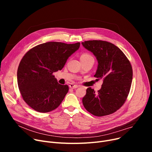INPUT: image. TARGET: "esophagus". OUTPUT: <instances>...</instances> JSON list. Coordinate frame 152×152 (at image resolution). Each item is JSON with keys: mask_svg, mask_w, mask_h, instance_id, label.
Masks as SVG:
<instances>
[{"mask_svg": "<svg viewBox=\"0 0 152 152\" xmlns=\"http://www.w3.org/2000/svg\"><path fill=\"white\" fill-rule=\"evenodd\" d=\"M69 86L70 88H71V89H76L79 87V86L74 84H70Z\"/></svg>", "mask_w": 152, "mask_h": 152, "instance_id": "esophagus-1", "label": "esophagus"}]
</instances>
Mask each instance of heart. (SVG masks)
<instances>
[{"label": "heart", "mask_w": 152, "mask_h": 152, "mask_svg": "<svg viewBox=\"0 0 152 152\" xmlns=\"http://www.w3.org/2000/svg\"><path fill=\"white\" fill-rule=\"evenodd\" d=\"M93 57H92V56L88 53H84L83 54L81 57H80V59L81 60H87V59H89V58H92Z\"/></svg>", "instance_id": "b5f03b06"}]
</instances>
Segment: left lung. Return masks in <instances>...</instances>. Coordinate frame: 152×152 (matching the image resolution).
Returning <instances> with one entry per match:
<instances>
[{
	"label": "left lung",
	"mask_w": 152,
	"mask_h": 152,
	"mask_svg": "<svg viewBox=\"0 0 152 152\" xmlns=\"http://www.w3.org/2000/svg\"><path fill=\"white\" fill-rule=\"evenodd\" d=\"M83 47L97 58L98 66L94 75L103 84L97 93L91 87L83 98L84 108L93 115L112 114L120 108L129 94L132 80V68L124 53L115 45L103 41H87Z\"/></svg>",
	"instance_id": "1"
}]
</instances>
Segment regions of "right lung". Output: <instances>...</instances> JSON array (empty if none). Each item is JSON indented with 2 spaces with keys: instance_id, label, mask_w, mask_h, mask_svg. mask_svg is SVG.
Returning <instances> with one entry per match:
<instances>
[{
  "instance_id": "obj_1",
  "label": "right lung",
  "mask_w": 152,
  "mask_h": 152,
  "mask_svg": "<svg viewBox=\"0 0 152 152\" xmlns=\"http://www.w3.org/2000/svg\"><path fill=\"white\" fill-rule=\"evenodd\" d=\"M79 46V42H49L33 47L24 55L17 71V82L23 100L31 108L47 113L60 105L69 87L58 84L53 73L63 68Z\"/></svg>"
}]
</instances>
